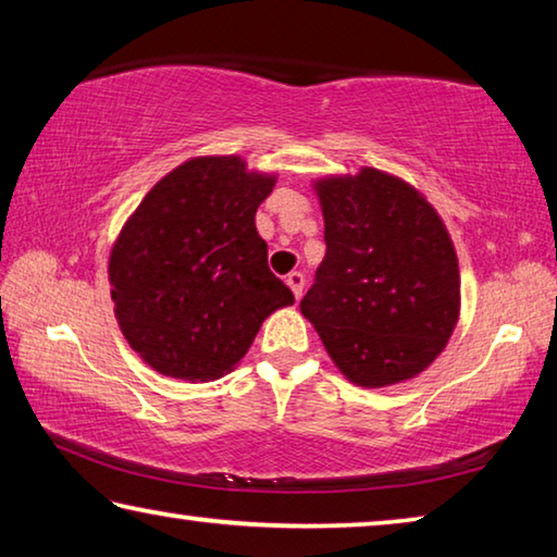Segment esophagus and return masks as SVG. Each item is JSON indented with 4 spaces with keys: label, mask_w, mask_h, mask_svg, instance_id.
<instances>
[{
    "label": "esophagus",
    "mask_w": 557,
    "mask_h": 557,
    "mask_svg": "<svg viewBox=\"0 0 557 557\" xmlns=\"http://www.w3.org/2000/svg\"><path fill=\"white\" fill-rule=\"evenodd\" d=\"M285 282L289 285L292 295H295V297L299 299V297H301V292H305V275H301V272H289Z\"/></svg>",
    "instance_id": "34e87169"
}]
</instances>
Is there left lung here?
I'll return each mask as SVG.
<instances>
[{
	"mask_svg": "<svg viewBox=\"0 0 557 557\" xmlns=\"http://www.w3.org/2000/svg\"><path fill=\"white\" fill-rule=\"evenodd\" d=\"M326 256L301 314L336 369L363 388L422 373L459 319V262L418 188L381 169L314 182Z\"/></svg>",
	"mask_w": 557,
	"mask_h": 557,
	"instance_id": "1",
	"label": "left lung"
}]
</instances>
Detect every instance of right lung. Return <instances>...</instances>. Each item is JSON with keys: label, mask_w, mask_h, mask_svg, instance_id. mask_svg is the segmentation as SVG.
<instances>
[{"label": "right lung", "mask_w": 557, "mask_h": 557, "mask_svg": "<svg viewBox=\"0 0 557 557\" xmlns=\"http://www.w3.org/2000/svg\"><path fill=\"white\" fill-rule=\"evenodd\" d=\"M275 182L238 154L194 157L159 178L122 225L110 250V295L122 336L157 373L221 379L262 322L295 305L256 228Z\"/></svg>", "instance_id": "1"}]
</instances>
